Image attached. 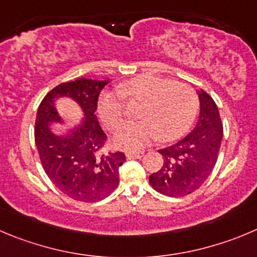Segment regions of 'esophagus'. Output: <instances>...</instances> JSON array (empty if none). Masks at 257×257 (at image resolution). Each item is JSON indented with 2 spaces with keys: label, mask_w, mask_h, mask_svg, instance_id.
I'll use <instances>...</instances> for the list:
<instances>
[{
  "label": "esophagus",
  "mask_w": 257,
  "mask_h": 257,
  "mask_svg": "<svg viewBox=\"0 0 257 257\" xmlns=\"http://www.w3.org/2000/svg\"><path fill=\"white\" fill-rule=\"evenodd\" d=\"M144 156V153H127V159H141Z\"/></svg>",
  "instance_id": "obj_1"
}]
</instances>
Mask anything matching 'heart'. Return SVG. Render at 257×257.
I'll use <instances>...</instances> for the list:
<instances>
[{
	"mask_svg": "<svg viewBox=\"0 0 257 257\" xmlns=\"http://www.w3.org/2000/svg\"><path fill=\"white\" fill-rule=\"evenodd\" d=\"M118 93L127 101L143 102L139 111L143 121L122 124L112 136V145L119 150H141L158 136L174 140L189 128L197 114L198 98L189 85L156 75H140L122 83ZM98 114L107 128H117L123 117L118 94L104 92L99 97Z\"/></svg>",
	"mask_w": 257,
	"mask_h": 257,
	"instance_id": "obj_1",
	"label": "heart"
}]
</instances>
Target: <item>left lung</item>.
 Here are the masks:
<instances>
[{
	"mask_svg": "<svg viewBox=\"0 0 257 257\" xmlns=\"http://www.w3.org/2000/svg\"><path fill=\"white\" fill-rule=\"evenodd\" d=\"M199 117L194 128L174 145L159 150L164 164L149 178L156 192L168 197L190 194L211 175L218 158L223 126L218 108L203 89L197 90Z\"/></svg>",
	"mask_w": 257,
	"mask_h": 257,
	"instance_id": "8db88e82",
	"label": "left lung"
}]
</instances>
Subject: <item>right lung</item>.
<instances>
[{
  "label": "right lung",
  "mask_w": 257,
  "mask_h": 257,
  "mask_svg": "<svg viewBox=\"0 0 257 257\" xmlns=\"http://www.w3.org/2000/svg\"><path fill=\"white\" fill-rule=\"evenodd\" d=\"M111 79L79 78L51 89L36 114L35 144L49 179L64 194L80 202H97L111 194L119 183L122 153L101 154L106 135L96 116L101 90ZM69 98L80 107L79 124L68 125L57 111L56 102ZM63 127L57 132L55 127Z\"/></svg>",
  "instance_id": "add662e5"
}]
</instances>
